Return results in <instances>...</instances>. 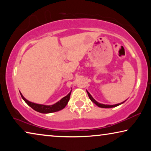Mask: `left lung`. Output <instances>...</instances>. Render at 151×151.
Wrapping results in <instances>:
<instances>
[{
	"instance_id": "obj_1",
	"label": "left lung",
	"mask_w": 151,
	"mask_h": 151,
	"mask_svg": "<svg viewBox=\"0 0 151 151\" xmlns=\"http://www.w3.org/2000/svg\"><path fill=\"white\" fill-rule=\"evenodd\" d=\"M86 92H87V94H88V97H89L90 100H91L92 102L94 103V104H96L97 105V106H99V107H101V108H113V107L117 106H119V105H120V104H122V103L124 102H122V103H119V104H114V105H109V104H100V103H99V102H97V101H96V100H94L93 98V97L91 96V94L89 93H88V92L87 91H86Z\"/></svg>"
}]
</instances>
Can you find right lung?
Instances as JSON below:
<instances>
[{
	"label": "right lung",
	"mask_w": 151,
	"mask_h": 151,
	"mask_svg": "<svg viewBox=\"0 0 151 151\" xmlns=\"http://www.w3.org/2000/svg\"><path fill=\"white\" fill-rule=\"evenodd\" d=\"M71 91L70 92L67 96L64 97V98H62L60 100L58 101V102L53 105H43V104H36V103L29 102V101L26 100V99L24 98V96H22L21 93L20 92V93L24 102H25L30 107H32L34 110L38 111V112L41 113H53V112H56V111H60L62 109L65 108V107L67 106L68 102H69L70 99V96H71Z\"/></svg>",
	"instance_id": "right-lung-1"
}]
</instances>
